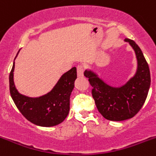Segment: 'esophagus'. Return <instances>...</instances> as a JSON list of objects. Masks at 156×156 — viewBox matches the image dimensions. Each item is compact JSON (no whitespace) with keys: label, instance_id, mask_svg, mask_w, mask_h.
<instances>
[{"label":"esophagus","instance_id":"34e87169","mask_svg":"<svg viewBox=\"0 0 156 156\" xmlns=\"http://www.w3.org/2000/svg\"><path fill=\"white\" fill-rule=\"evenodd\" d=\"M84 71H85V68L82 65H78L77 67V74L78 77H82L84 75Z\"/></svg>","mask_w":156,"mask_h":156}]
</instances>
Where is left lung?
<instances>
[{"label": "left lung", "mask_w": 156, "mask_h": 156, "mask_svg": "<svg viewBox=\"0 0 156 156\" xmlns=\"http://www.w3.org/2000/svg\"><path fill=\"white\" fill-rule=\"evenodd\" d=\"M135 51L137 70L135 75L121 87L108 85L98 75L86 70L84 75L92 87L91 93L98 112L110 121H123L137 114L145 103L150 88V71L140 48L134 41L125 39Z\"/></svg>", "instance_id": "8db88e82"}]
</instances>
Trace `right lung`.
I'll use <instances>...</instances> for the list:
<instances>
[{
	"label": "right lung",
	"instance_id": "right-lung-1",
	"mask_svg": "<svg viewBox=\"0 0 156 156\" xmlns=\"http://www.w3.org/2000/svg\"><path fill=\"white\" fill-rule=\"evenodd\" d=\"M14 62L9 75L10 93L20 112L36 126L51 127L62 123L69 112L70 96L77 78L76 68L63 74L51 91L37 98L18 92L14 85Z\"/></svg>",
	"mask_w": 156,
	"mask_h": 156
}]
</instances>
